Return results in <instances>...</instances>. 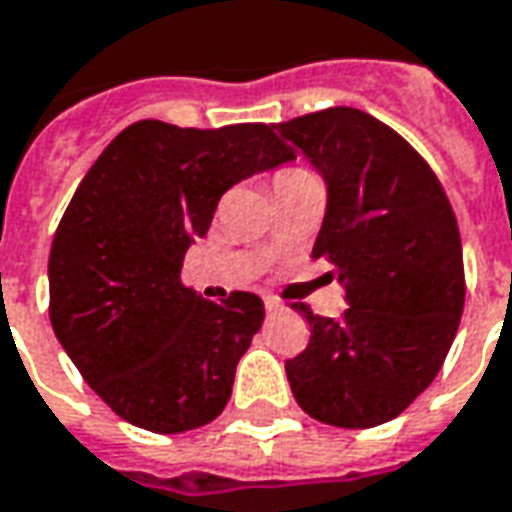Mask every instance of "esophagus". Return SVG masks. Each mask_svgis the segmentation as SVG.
<instances>
[{
  "label": "esophagus",
  "instance_id": "obj_1",
  "mask_svg": "<svg viewBox=\"0 0 512 512\" xmlns=\"http://www.w3.org/2000/svg\"><path fill=\"white\" fill-rule=\"evenodd\" d=\"M264 309H267L270 315H278V312H284V303L276 301V298H264Z\"/></svg>",
  "mask_w": 512,
  "mask_h": 512
}]
</instances>
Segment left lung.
<instances>
[{"mask_svg": "<svg viewBox=\"0 0 512 512\" xmlns=\"http://www.w3.org/2000/svg\"><path fill=\"white\" fill-rule=\"evenodd\" d=\"M326 183L315 256L337 267L340 320H309V345L287 359L292 396L315 421L387 424L438 376L465 301L463 245L449 197L421 155L357 108L278 122Z\"/></svg>", "mask_w": 512, "mask_h": 512, "instance_id": "obj_1", "label": "left lung"}]
</instances>
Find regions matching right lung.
<instances>
[{"label": "right lung", "mask_w": 512, "mask_h": 512, "mask_svg": "<svg viewBox=\"0 0 512 512\" xmlns=\"http://www.w3.org/2000/svg\"><path fill=\"white\" fill-rule=\"evenodd\" d=\"M267 125L197 130L142 119L88 169L49 250V320L74 368L128 424L178 435L214 421L264 303L183 287L220 197L292 161Z\"/></svg>", "instance_id": "obj_1"}]
</instances>
